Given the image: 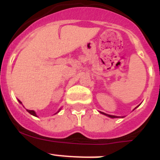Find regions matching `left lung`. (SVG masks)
Masks as SVG:
<instances>
[{"mask_svg": "<svg viewBox=\"0 0 160 160\" xmlns=\"http://www.w3.org/2000/svg\"><path fill=\"white\" fill-rule=\"evenodd\" d=\"M100 113H102V114H105V115H107V116L110 117V118H118V116H114V115H111V114H105V113H103V112H100Z\"/></svg>", "mask_w": 160, "mask_h": 160, "instance_id": "1", "label": "left lung"}]
</instances>
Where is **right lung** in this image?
<instances>
[{
	"label": "right lung",
	"mask_w": 160,
	"mask_h": 160,
	"mask_svg": "<svg viewBox=\"0 0 160 160\" xmlns=\"http://www.w3.org/2000/svg\"><path fill=\"white\" fill-rule=\"evenodd\" d=\"M18 101H19L20 103H22V102L20 101V100H18ZM27 111L29 113V114H32V115H33V116H36V117H37V114H36V113H35L34 111H30V110H27ZM59 111H60V110H59V111H58V112H59ZM58 112H57V113H58ZM57 113H56V114H57Z\"/></svg>",
	"instance_id": "obj_1"
}]
</instances>
